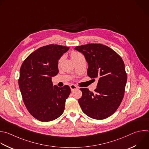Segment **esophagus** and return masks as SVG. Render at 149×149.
<instances>
[{
	"instance_id": "34e87169",
	"label": "esophagus",
	"mask_w": 149,
	"mask_h": 149,
	"mask_svg": "<svg viewBox=\"0 0 149 149\" xmlns=\"http://www.w3.org/2000/svg\"><path fill=\"white\" fill-rule=\"evenodd\" d=\"M70 88H71V91H74V90H75V89H78V87H77L75 85L72 84V85H70Z\"/></svg>"
}]
</instances>
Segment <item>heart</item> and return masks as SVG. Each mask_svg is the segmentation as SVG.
<instances>
[{
  "label": "heart",
  "mask_w": 149,
  "mask_h": 149,
  "mask_svg": "<svg viewBox=\"0 0 149 149\" xmlns=\"http://www.w3.org/2000/svg\"><path fill=\"white\" fill-rule=\"evenodd\" d=\"M82 56L78 52H72L70 54V56H71V58H72V60L73 61H74L75 59H77L78 57H79V56ZM63 60V57H61L60 58V60H58V65H60V64H61V61Z\"/></svg>",
  "instance_id": "1"
}]
</instances>
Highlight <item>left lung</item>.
I'll return each instance as SVG.
<instances>
[{
	"mask_svg": "<svg viewBox=\"0 0 149 149\" xmlns=\"http://www.w3.org/2000/svg\"><path fill=\"white\" fill-rule=\"evenodd\" d=\"M75 49L85 56L88 75L98 79L94 92L80 88L82 95L78 103L88 116L106 119L116 112L123 100L127 82L124 62L112 48L101 44H88Z\"/></svg>",
	"mask_w": 149,
	"mask_h": 149,
	"instance_id": "8db88e82",
	"label": "left lung"
}]
</instances>
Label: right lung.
Returning <instances> with one entry per match:
<instances>
[{
    "mask_svg": "<svg viewBox=\"0 0 149 149\" xmlns=\"http://www.w3.org/2000/svg\"><path fill=\"white\" fill-rule=\"evenodd\" d=\"M70 47L57 44L41 47L31 53L20 70L19 86L29 113L41 122L57 119L64 112L71 89L53 84L58 73V62Z\"/></svg>",
    "mask_w": 149,
    "mask_h": 149,
    "instance_id": "obj_1",
    "label": "right lung"
}]
</instances>
